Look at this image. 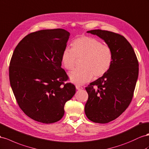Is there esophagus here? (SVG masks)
<instances>
[{"instance_id": "1", "label": "esophagus", "mask_w": 149, "mask_h": 149, "mask_svg": "<svg viewBox=\"0 0 149 149\" xmlns=\"http://www.w3.org/2000/svg\"><path fill=\"white\" fill-rule=\"evenodd\" d=\"M76 90H79L83 89V87L80 86H79V85H76Z\"/></svg>"}]
</instances>
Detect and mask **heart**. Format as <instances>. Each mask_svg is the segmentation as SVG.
<instances>
[{"label":"heart","mask_w":149,"mask_h":149,"mask_svg":"<svg viewBox=\"0 0 149 149\" xmlns=\"http://www.w3.org/2000/svg\"><path fill=\"white\" fill-rule=\"evenodd\" d=\"M72 48L63 49L61 61L66 69H74L78 59H82L80 66L70 74V79L76 84H83L95 78L105 74L111 67L113 54L109 46L94 38L83 36L75 39L71 43Z\"/></svg>","instance_id":"1"}]
</instances>
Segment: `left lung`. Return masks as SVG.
<instances>
[{"label": "left lung", "instance_id": "8db88e82", "mask_svg": "<svg viewBox=\"0 0 149 149\" xmlns=\"http://www.w3.org/2000/svg\"><path fill=\"white\" fill-rule=\"evenodd\" d=\"M87 33L102 39L113 54L110 70L86 88L87 118L107 123L118 118L130 104L138 79L139 63L133 47L123 36L100 29Z\"/></svg>", "mask_w": 149, "mask_h": 149}]
</instances>
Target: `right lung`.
Returning <instances> with one entry per match:
<instances>
[{"label":"right lung","mask_w":149,"mask_h":149,"mask_svg":"<svg viewBox=\"0 0 149 149\" xmlns=\"http://www.w3.org/2000/svg\"><path fill=\"white\" fill-rule=\"evenodd\" d=\"M63 29L34 32L15 48L10 62V84L19 107L36 121L52 123L61 120L64 107L76 93L61 68V56L70 38Z\"/></svg>","instance_id":"right-lung-1"}]
</instances>
